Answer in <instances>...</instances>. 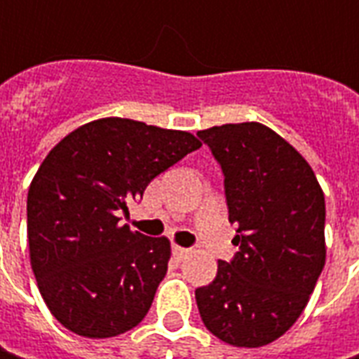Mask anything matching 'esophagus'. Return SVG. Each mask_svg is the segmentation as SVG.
Wrapping results in <instances>:
<instances>
[{
    "label": "esophagus",
    "instance_id": "34e87169",
    "mask_svg": "<svg viewBox=\"0 0 359 359\" xmlns=\"http://www.w3.org/2000/svg\"><path fill=\"white\" fill-rule=\"evenodd\" d=\"M173 255H175V259H180V262H182V259H186L187 255H189V250H187V248H180V245H173Z\"/></svg>",
    "mask_w": 359,
    "mask_h": 359
}]
</instances>
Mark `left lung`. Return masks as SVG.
<instances>
[{"instance_id":"left-lung-1","label":"left lung","mask_w":359,"mask_h":359,"mask_svg":"<svg viewBox=\"0 0 359 359\" xmlns=\"http://www.w3.org/2000/svg\"><path fill=\"white\" fill-rule=\"evenodd\" d=\"M224 173L236 255L196 290L201 322L226 344L259 348L304 311L325 264L324 191L310 163L262 123L198 131Z\"/></svg>"}]
</instances>
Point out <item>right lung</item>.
Wrapping results in <instances>:
<instances>
[{
  "label": "right lung",
  "instance_id": "1",
  "mask_svg": "<svg viewBox=\"0 0 359 359\" xmlns=\"http://www.w3.org/2000/svg\"><path fill=\"white\" fill-rule=\"evenodd\" d=\"M201 144L187 131L105 118L55 145L27 191L32 269L53 318L83 338L140 324L168 271L170 241L119 224L147 184Z\"/></svg>",
  "mask_w": 359,
  "mask_h": 359
}]
</instances>
